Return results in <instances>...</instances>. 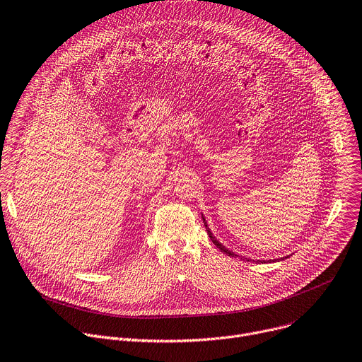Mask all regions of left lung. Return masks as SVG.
I'll return each mask as SVG.
<instances>
[{"mask_svg":"<svg viewBox=\"0 0 362 362\" xmlns=\"http://www.w3.org/2000/svg\"><path fill=\"white\" fill-rule=\"evenodd\" d=\"M202 219H204V223H205V228H206V231H208V235H209V238H211V241L222 251V252H225L226 255H229V257H238L235 252H233V251H229L226 247H223L215 237H214V234H212V231H211V229H209V226H208V223H206V221H205V216L202 215ZM247 261H250V259H247ZM258 262H264V261H259L258 259Z\"/></svg>","mask_w":362,"mask_h":362,"instance_id":"1","label":"left lung"}]
</instances>
